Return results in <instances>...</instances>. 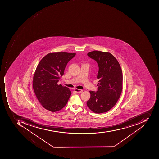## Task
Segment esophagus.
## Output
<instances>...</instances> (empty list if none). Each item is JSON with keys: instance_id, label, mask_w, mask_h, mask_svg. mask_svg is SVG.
I'll return each mask as SVG.
<instances>
[{"instance_id": "obj_1", "label": "esophagus", "mask_w": 159, "mask_h": 159, "mask_svg": "<svg viewBox=\"0 0 159 159\" xmlns=\"http://www.w3.org/2000/svg\"><path fill=\"white\" fill-rule=\"evenodd\" d=\"M75 91L76 93H80L81 92H82L83 91V90L79 89H75Z\"/></svg>"}]
</instances>
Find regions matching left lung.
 I'll list each match as a JSON object with an SVG mask.
<instances>
[{
	"label": "left lung",
	"mask_w": 159,
	"mask_h": 159,
	"mask_svg": "<svg viewBox=\"0 0 159 159\" xmlns=\"http://www.w3.org/2000/svg\"><path fill=\"white\" fill-rule=\"evenodd\" d=\"M88 55L96 61L99 70L98 91H89L90 98L87 102V106L94 113H105L115 105L121 94V68L117 59L109 52L94 50Z\"/></svg>",
	"instance_id": "left-lung-1"
}]
</instances>
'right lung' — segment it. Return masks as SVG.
I'll return each mask as SVG.
<instances>
[{"label": "right lung", "mask_w": 159, "mask_h": 159, "mask_svg": "<svg viewBox=\"0 0 159 159\" xmlns=\"http://www.w3.org/2000/svg\"><path fill=\"white\" fill-rule=\"evenodd\" d=\"M75 55L64 52L49 53L38 65L32 84L37 98L44 108L57 112L67 104L71 91L57 83L63 75L68 62Z\"/></svg>", "instance_id": "add662e5"}]
</instances>
